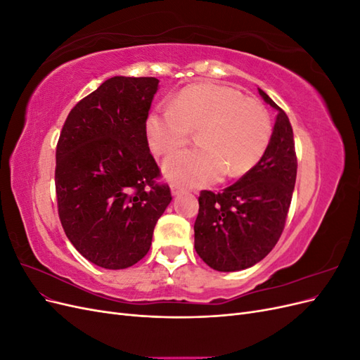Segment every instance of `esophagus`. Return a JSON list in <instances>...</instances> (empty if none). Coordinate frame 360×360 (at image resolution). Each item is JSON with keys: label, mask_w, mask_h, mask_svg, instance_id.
<instances>
[{"label": "esophagus", "mask_w": 360, "mask_h": 360, "mask_svg": "<svg viewBox=\"0 0 360 360\" xmlns=\"http://www.w3.org/2000/svg\"><path fill=\"white\" fill-rule=\"evenodd\" d=\"M171 192H172V195H179V193L183 192V188H180L179 184H172V186H171Z\"/></svg>", "instance_id": "esophagus-1"}]
</instances>
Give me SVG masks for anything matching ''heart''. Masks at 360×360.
Masks as SVG:
<instances>
[{
    "label": "heart",
    "instance_id": "1",
    "mask_svg": "<svg viewBox=\"0 0 360 360\" xmlns=\"http://www.w3.org/2000/svg\"><path fill=\"white\" fill-rule=\"evenodd\" d=\"M198 132L200 150L169 159L163 171L172 181L204 186L242 177L264 158L274 134L266 106L231 86L197 84L183 89L169 108L150 111L144 135L151 153L168 158Z\"/></svg>",
    "mask_w": 360,
    "mask_h": 360
}]
</instances>
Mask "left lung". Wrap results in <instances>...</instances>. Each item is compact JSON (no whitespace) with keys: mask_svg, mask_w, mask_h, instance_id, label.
Wrapping results in <instances>:
<instances>
[{"mask_svg":"<svg viewBox=\"0 0 360 360\" xmlns=\"http://www.w3.org/2000/svg\"><path fill=\"white\" fill-rule=\"evenodd\" d=\"M278 111L264 158L222 192L201 191L193 225L195 250L217 271H236L257 264L284 231L297 176L292 127L287 114L258 89Z\"/></svg>","mask_w":360,"mask_h":360,"instance_id":"1","label":"left lung"}]
</instances>
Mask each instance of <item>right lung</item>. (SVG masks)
Segmentation results:
<instances>
[{
	"mask_svg": "<svg viewBox=\"0 0 360 360\" xmlns=\"http://www.w3.org/2000/svg\"><path fill=\"white\" fill-rule=\"evenodd\" d=\"M156 78L114 76L73 106L56 151L58 216L93 264L126 269L143 259L171 202L144 135Z\"/></svg>",
	"mask_w": 360,
	"mask_h": 360,
	"instance_id": "right-lung-1",
	"label": "right lung"
}]
</instances>
